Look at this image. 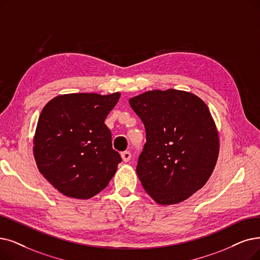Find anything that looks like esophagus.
Instances as JSON below:
<instances>
[{
	"mask_svg": "<svg viewBox=\"0 0 260 260\" xmlns=\"http://www.w3.org/2000/svg\"><path fill=\"white\" fill-rule=\"evenodd\" d=\"M121 158L124 162H128L131 159V152L130 151H122L121 152Z\"/></svg>",
	"mask_w": 260,
	"mask_h": 260,
	"instance_id": "34e87169",
	"label": "esophagus"
}]
</instances>
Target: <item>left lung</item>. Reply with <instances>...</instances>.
I'll use <instances>...</instances> for the list:
<instances>
[{
    "instance_id": "left-lung-1",
    "label": "left lung",
    "mask_w": 260,
    "mask_h": 260,
    "mask_svg": "<svg viewBox=\"0 0 260 260\" xmlns=\"http://www.w3.org/2000/svg\"><path fill=\"white\" fill-rule=\"evenodd\" d=\"M143 121L146 143L137 173L160 205L185 201L209 179L219 154V134L206 103L188 91L150 90L129 100Z\"/></svg>"
}]
</instances>
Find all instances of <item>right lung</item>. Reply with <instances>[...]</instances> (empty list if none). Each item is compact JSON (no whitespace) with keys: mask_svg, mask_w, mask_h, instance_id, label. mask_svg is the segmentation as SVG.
<instances>
[{"mask_svg":"<svg viewBox=\"0 0 260 260\" xmlns=\"http://www.w3.org/2000/svg\"><path fill=\"white\" fill-rule=\"evenodd\" d=\"M119 92L67 94L40 113L34 157L44 177L61 194L87 200L106 188L121 162L105 124Z\"/></svg>","mask_w":260,"mask_h":260,"instance_id":"1","label":"right lung"}]
</instances>
